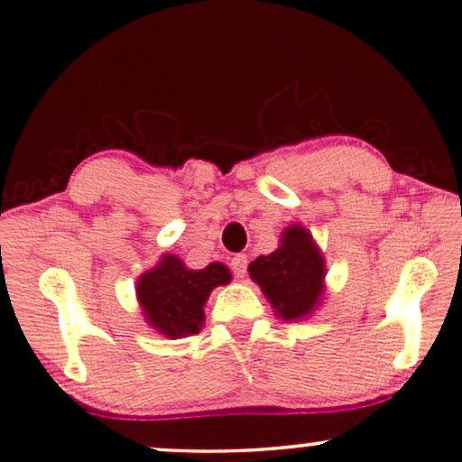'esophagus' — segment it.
<instances>
[{
	"mask_svg": "<svg viewBox=\"0 0 462 462\" xmlns=\"http://www.w3.org/2000/svg\"><path fill=\"white\" fill-rule=\"evenodd\" d=\"M246 267H248L246 254H236V257L231 259V270H233V274H236V278L246 276Z\"/></svg>",
	"mask_w": 462,
	"mask_h": 462,
	"instance_id": "esophagus-1",
	"label": "esophagus"
}]
</instances>
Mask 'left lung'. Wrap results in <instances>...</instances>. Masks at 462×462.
<instances>
[{
    "mask_svg": "<svg viewBox=\"0 0 462 462\" xmlns=\"http://www.w3.org/2000/svg\"><path fill=\"white\" fill-rule=\"evenodd\" d=\"M248 272L278 315L293 321L309 315L317 306L326 265L310 233L293 225L282 233L281 248L267 257L254 259Z\"/></svg>",
    "mask_w": 462,
    "mask_h": 462,
    "instance_id": "obj_1",
    "label": "left lung"
}]
</instances>
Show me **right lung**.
<instances>
[{"label":"right lung","mask_w":462,"mask_h":462,"mask_svg":"<svg viewBox=\"0 0 462 462\" xmlns=\"http://www.w3.org/2000/svg\"><path fill=\"white\" fill-rule=\"evenodd\" d=\"M231 281V272L222 263L203 270H188L178 257L167 254L153 270L145 272L136 284L147 323L171 338L199 334L203 306L209 291Z\"/></svg>","instance_id":"add662e5"}]
</instances>
